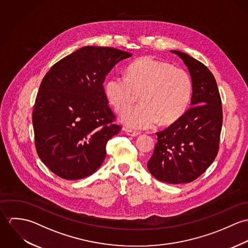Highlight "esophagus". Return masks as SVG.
I'll return each mask as SVG.
<instances>
[{"instance_id":"obj_1","label":"esophagus","mask_w":248,"mask_h":248,"mask_svg":"<svg viewBox=\"0 0 248 248\" xmlns=\"http://www.w3.org/2000/svg\"><path fill=\"white\" fill-rule=\"evenodd\" d=\"M126 133L128 136H131V137H138L140 133V132H137V131H134V130H126Z\"/></svg>"}]
</instances>
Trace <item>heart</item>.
<instances>
[{
    "instance_id": "1",
    "label": "heart",
    "mask_w": 248,
    "mask_h": 248,
    "mask_svg": "<svg viewBox=\"0 0 248 248\" xmlns=\"http://www.w3.org/2000/svg\"><path fill=\"white\" fill-rule=\"evenodd\" d=\"M192 91L187 71L150 56L139 58L128 67L126 76H112L105 86L109 104L120 115L140 98L142 104L124 116V122L136 129L153 127L158 121L176 122L186 111Z\"/></svg>"
}]
</instances>
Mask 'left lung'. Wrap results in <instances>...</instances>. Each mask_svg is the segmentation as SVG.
I'll return each mask as SVG.
<instances>
[{
  "mask_svg": "<svg viewBox=\"0 0 248 248\" xmlns=\"http://www.w3.org/2000/svg\"><path fill=\"white\" fill-rule=\"evenodd\" d=\"M193 84L192 107L167 129L157 132V142L147 163L159 181L179 184L194 181L215 160L222 126V106L212 72L202 62L177 50Z\"/></svg>",
  "mask_w": 248,
  "mask_h": 248,
  "instance_id": "8db88e82",
  "label": "left lung"
}]
</instances>
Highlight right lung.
<instances>
[{"instance_id": "1", "label": "right lung", "mask_w": 248, "mask_h": 248, "mask_svg": "<svg viewBox=\"0 0 248 248\" xmlns=\"http://www.w3.org/2000/svg\"><path fill=\"white\" fill-rule=\"evenodd\" d=\"M131 56L114 47L84 46L43 78L32 111L36 151L58 177H89L103 163L107 142L121 131L103 83L115 64Z\"/></svg>"}]
</instances>
